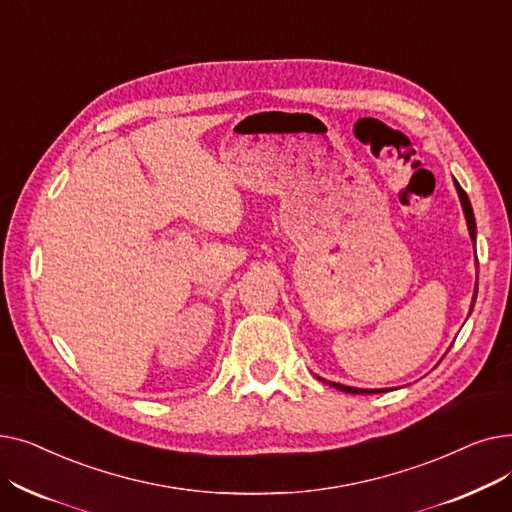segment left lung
<instances>
[{
    "label": "left lung",
    "mask_w": 512,
    "mask_h": 512,
    "mask_svg": "<svg viewBox=\"0 0 512 512\" xmlns=\"http://www.w3.org/2000/svg\"><path fill=\"white\" fill-rule=\"evenodd\" d=\"M452 180H454V188H456V193H459V199H461V205H463V213H465V220H467L469 236H471L473 245H475V240H477V226H475V215H473V207H471V201H469L467 193H465L463 188H461V184L456 182V178H452ZM475 299H477V282H475V292H473V299H471V311H473ZM471 311H469V313H471ZM319 380H321V378H319ZM321 382H326V380H321ZM328 384H330V386H334L336 390H342V392H348V394H378V392H386L384 388H382V390H365V388H353V386H344V384H338V382H328Z\"/></svg>",
    "instance_id": "obj_1"
}]
</instances>
